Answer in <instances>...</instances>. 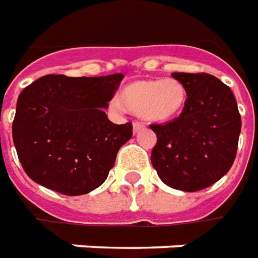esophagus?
<instances>
[{"instance_id":"esophagus-1","label":"esophagus","mask_w":258,"mask_h":258,"mask_svg":"<svg viewBox=\"0 0 258 258\" xmlns=\"http://www.w3.org/2000/svg\"><path fill=\"white\" fill-rule=\"evenodd\" d=\"M146 127V123L142 121H137V119H135L133 121V131H135V133L139 131H142V129H144Z\"/></svg>"}]
</instances>
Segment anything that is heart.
I'll list each match as a JSON object with an SVG mask.
<instances>
[{
    "label": "heart",
    "instance_id": "b5f03b06",
    "mask_svg": "<svg viewBox=\"0 0 258 258\" xmlns=\"http://www.w3.org/2000/svg\"><path fill=\"white\" fill-rule=\"evenodd\" d=\"M121 104L132 112L154 122L177 118L188 101V90L183 82L169 78H150L131 82L121 92Z\"/></svg>",
    "mask_w": 258,
    "mask_h": 258
}]
</instances>
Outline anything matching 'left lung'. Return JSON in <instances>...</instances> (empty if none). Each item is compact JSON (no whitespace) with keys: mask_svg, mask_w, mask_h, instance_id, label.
Segmentation results:
<instances>
[{"mask_svg":"<svg viewBox=\"0 0 258 258\" xmlns=\"http://www.w3.org/2000/svg\"><path fill=\"white\" fill-rule=\"evenodd\" d=\"M188 90L184 111L172 121L151 123L157 143L151 163L163 183L195 192L228 172L236 157L242 122L236 100L208 73H173Z\"/></svg>","mask_w":258,"mask_h":258,"instance_id":"8db88e82","label":"left lung"}]
</instances>
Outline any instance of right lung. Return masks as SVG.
Returning <instances> with one entry per match:
<instances>
[{
	"label": "right lung",
	"instance_id": "1",
	"mask_svg": "<svg viewBox=\"0 0 258 258\" xmlns=\"http://www.w3.org/2000/svg\"><path fill=\"white\" fill-rule=\"evenodd\" d=\"M123 74H49L19 95L12 137L31 180L64 195H84L104 183L118 150L133 135L132 122L115 125L104 108Z\"/></svg>",
	"mask_w": 258,
	"mask_h": 258
}]
</instances>
